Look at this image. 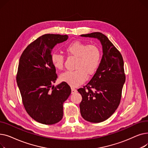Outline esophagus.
<instances>
[{"label":"esophagus","mask_w":148,"mask_h":148,"mask_svg":"<svg viewBox=\"0 0 148 148\" xmlns=\"http://www.w3.org/2000/svg\"><path fill=\"white\" fill-rule=\"evenodd\" d=\"M77 92V90L75 89H74V88H71V94H75V93H76Z\"/></svg>","instance_id":"1"}]
</instances>
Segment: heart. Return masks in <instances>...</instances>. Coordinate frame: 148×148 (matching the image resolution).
Listing matches in <instances>:
<instances>
[{
    "label": "heart",
    "mask_w": 148,
    "mask_h": 148,
    "mask_svg": "<svg viewBox=\"0 0 148 148\" xmlns=\"http://www.w3.org/2000/svg\"><path fill=\"white\" fill-rule=\"evenodd\" d=\"M68 56L77 58L75 69L73 71H66L60 76V79L72 87L83 84L88 79V74H94L98 68L101 60V51L98 46L88 44L80 41H74L65 47ZM51 61L56 69L64 68L65 57L63 54L53 52L51 54Z\"/></svg>",
    "instance_id": "heart-1"
}]
</instances>
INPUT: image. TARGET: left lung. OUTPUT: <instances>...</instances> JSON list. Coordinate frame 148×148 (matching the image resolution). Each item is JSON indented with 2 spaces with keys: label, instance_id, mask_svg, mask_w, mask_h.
Here are the masks:
<instances>
[{
  "label": "left lung",
  "instance_id": "8db88e82",
  "mask_svg": "<svg viewBox=\"0 0 148 148\" xmlns=\"http://www.w3.org/2000/svg\"><path fill=\"white\" fill-rule=\"evenodd\" d=\"M98 39L103 46L100 65L90 81L78 92L82 97L81 115L88 122L99 123L109 118L117 109L125 82L123 60L120 51L101 32L82 35Z\"/></svg>",
  "mask_w": 148,
  "mask_h": 148
}]
</instances>
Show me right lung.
I'll return each instance as SVG.
<instances>
[{
    "mask_svg": "<svg viewBox=\"0 0 148 148\" xmlns=\"http://www.w3.org/2000/svg\"><path fill=\"white\" fill-rule=\"evenodd\" d=\"M67 39L66 35H43L29 44L20 58L16 80L23 104L31 118L45 125L62 119L63 104L71 92L64 82L52 86L58 75L51 61V50Z\"/></svg>",
    "mask_w": 148,
    "mask_h": 148,
    "instance_id": "right-lung-1",
    "label": "right lung"
}]
</instances>
